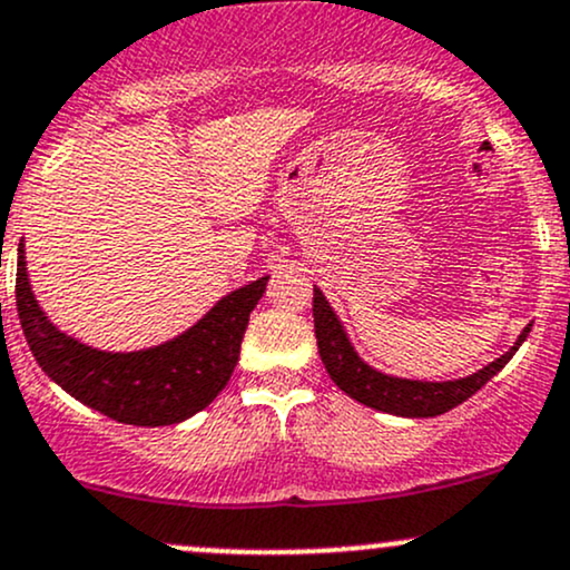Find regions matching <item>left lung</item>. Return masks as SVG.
Listing matches in <instances>:
<instances>
[{
    "label": "left lung",
    "instance_id": "1",
    "mask_svg": "<svg viewBox=\"0 0 570 570\" xmlns=\"http://www.w3.org/2000/svg\"><path fill=\"white\" fill-rule=\"evenodd\" d=\"M314 327H316L318 356H322L330 379H333L348 397H354L356 403L367 405V409L384 411V414L428 419V416L446 414V411H452L454 405H460L462 400L476 395L487 381L498 376V373L509 365V360L517 354V348L522 346L533 324H528V327L519 333L514 346H511L505 354H500L498 360H492L490 365H484L481 371L471 373V376L449 379V381L392 376V373L379 371V367H373L371 362L362 360L360 352L354 348L352 337L346 333V327H343V322L337 318L335 308L327 303L324 292L316 289V286H314Z\"/></svg>",
    "mask_w": 570,
    "mask_h": 570
}]
</instances>
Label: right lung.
I'll return each mask as SVG.
<instances>
[{
  "label": "right lung",
  "mask_w": 570,
  "mask_h": 570,
  "mask_svg": "<svg viewBox=\"0 0 570 570\" xmlns=\"http://www.w3.org/2000/svg\"><path fill=\"white\" fill-rule=\"evenodd\" d=\"M267 278L271 275H262L224 295L208 314L170 341L137 352H105L67 335L40 308L21 240L16 303L31 354L67 395L116 422L165 428L208 409L227 386L248 316L265 295Z\"/></svg>",
  "instance_id": "obj_1"
}]
</instances>
